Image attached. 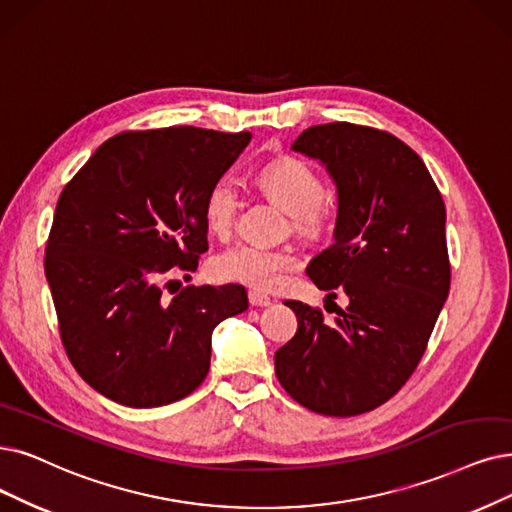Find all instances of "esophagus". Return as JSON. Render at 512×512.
<instances>
[{
    "mask_svg": "<svg viewBox=\"0 0 512 512\" xmlns=\"http://www.w3.org/2000/svg\"><path fill=\"white\" fill-rule=\"evenodd\" d=\"M248 300H250L252 306H269V304H271V298H269L267 294L258 292V290H252V292L248 294Z\"/></svg>",
    "mask_w": 512,
    "mask_h": 512,
    "instance_id": "34e87169",
    "label": "esophagus"
}]
</instances>
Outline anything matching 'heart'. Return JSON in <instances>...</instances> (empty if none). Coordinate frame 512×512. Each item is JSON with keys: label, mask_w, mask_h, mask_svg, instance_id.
<instances>
[{"label": "heart", "mask_w": 512, "mask_h": 512, "mask_svg": "<svg viewBox=\"0 0 512 512\" xmlns=\"http://www.w3.org/2000/svg\"><path fill=\"white\" fill-rule=\"evenodd\" d=\"M256 185L292 214L294 227L306 235H321L332 227L338 199L323 189L319 172L300 157H281L264 163ZM239 210V189L231 178L214 180L203 195V220L210 233L231 235ZM302 264L294 248H269L258 243H237L212 260V273L222 281L250 285L254 290H275Z\"/></svg>", "instance_id": "obj_1"}]
</instances>
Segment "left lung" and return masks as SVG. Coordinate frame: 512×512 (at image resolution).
Wrapping results in <instances>:
<instances>
[{"instance_id": "1", "label": "left lung", "mask_w": 512, "mask_h": 512, "mask_svg": "<svg viewBox=\"0 0 512 512\" xmlns=\"http://www.w3.org/2000/svg\"><path fill=\"white\" fill-rule=\"evenodd\" d=\"M292 149L336 182L334 243L306 275L327 300L344 290L349 306L325 323L317 306L285 302L298 330L275 353V374L311 412L359 416L410 380L433 334L452 279L445 203L418 153L384 130L334 121Z\"/></svg>"}]
</instances>
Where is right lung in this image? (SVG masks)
<instances>
[{
	"label": "right lung",
	"instance_id": "obj_1",
	"mask_svg": "<svg viewBox=\"0 0 512 512\" xmlns=\"http://www.w3.org/2000/svg\"><path fill=\"white\" fill-rule=\"evenodd\" d=\"M250 132L128 130L96 149L56 203L44 269L65 353L94 391L128 407L168 405L208 376L212 332L248 309L243 285L159 281L208 252L203 195ZM172 283V281H168Z\"/></svg>",
	"mask_w": 512,
	"mask_h": 512
}]
</instances>
